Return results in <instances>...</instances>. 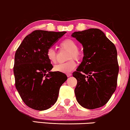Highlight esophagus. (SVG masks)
Returning a JSON list of instances; mask_svg holds the SVG:
<instances>
[{
	"mask_svg": "<svg viewBox=\"0 0 130 130\" xmlns=\"http://www.w3.org/2000/svg\"><path fill=\"white\" fill-rule=\"evenodd\" d=\"M72 75V74L71 73H67V77H70V76H71Z\"/></svg>",
	"mask_w": 130,
	"mask_h": 130,
	"instance_id": "1",
	"label": "esophagus"
}]
</instances>
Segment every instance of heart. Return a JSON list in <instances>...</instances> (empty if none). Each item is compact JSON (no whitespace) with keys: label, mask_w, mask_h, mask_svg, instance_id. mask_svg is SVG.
<instances>
[{"label":"heart","mask_w":130,"mask_h":130,"mask_svg":"<svg viewBox=\"0 0 130 130\" xmlns=\"http://www.w3.org/2000/svg\"><path fill=\"white\" fill-rule=\"evenodd\" d=\"M61 47L69 50L68 59L74 58L79 59L81 56V53L78 50V45L76 42L71 39H67L61 42ZM48 60L51 63H55L56 62V52L53 48H49L46 53ZM76 67V63L74 59H71L65 63H61L56 65L54 67L56 71L63 73H68L74 69Z\"/></svg>","instance_id":"obj_1"}]
</instances>
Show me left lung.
Returning <instances> with one entry per match:
<instances>
[{
	"label": "left lung",
	"instance_id": "obj_1",
	"mask_svg": "<svg viewBox=\"0 0 130 130\" xmlns=\"http://www.w3.org/2000/svg\"><path fill=\"white\" fill-rule=\"evenodd\" d=\"M71 36L82 45L84 52L82 62L73 73L77 81L76 100L87 109L102 107L117 87L119 65L115 45L98 28L74 32Z\"/></svg>",
	"mask_w": 130,
	"mask_h": 130
}]
</instances>
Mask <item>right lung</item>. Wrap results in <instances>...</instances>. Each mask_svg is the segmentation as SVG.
I'll list each match as a JSON object with an SVG mask.
<instances>
[{
	"label": "right lung",
	"instance_id": "1",
	"mask_svg": "<svg viewBox=\"0 0 130 130\" xmlns=\"http://www.w3.org/2000/svg\"><path fill=\"white\" fill-rule=\"evenodd\" d=\"M66 32L34 31L25 37L15 52V88L31 108L43 111L54 105L61 85L67 80L64 73L51 71L53 67L46 56L48 48Z\"/></svg>",
	"mask_w": 130,
	"mask_h": 130
}]
</instances>
